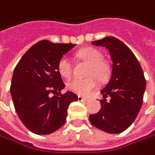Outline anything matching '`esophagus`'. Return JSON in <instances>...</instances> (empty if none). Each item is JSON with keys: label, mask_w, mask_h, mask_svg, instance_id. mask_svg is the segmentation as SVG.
Listing matches in <instances>:
<instances>
[{"label": "esophagus", "mask_w": 155, "mask_h": 155, "mask_svg": "<svg viewBox=\"0 0 155 155\" xmlns=\"http://www.w3.org/2000/svg\"><path fill=\"white\" fill-rule=\"evenodd\" d=\"M78 101H88L89 99H88V98H85V97H82V96H78Z\"/></svg>", "instance_id": "34e87169"}]
</instances>
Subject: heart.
I'll list each match as a JSON object with an SVG mask.
<instances>
[{
    "label": "heart",
    "instance_id": "obj_1",
    "mask_svg": "<svg viewBox=\"0 0 155 155\" xmlns=\"http://www.w3.org/2000/svg\"><path fill=\"white\" fill-rule=\"evenodd\" d=\"M78 57L82 60L89 63L88 75L85 78H75L68 82L67 87L75 93L86 96L92 90L97 87V80H105L110 74V66L102 60L103 55L101 51L95 48L87 47L78 52ZM58 70L59 74L64 78H70L72 74V64L70 58L63 57L59 59L58 63Z\"/></svg>",
    "mask_w": 155,
    "mask_h": 155
}]
</instances>
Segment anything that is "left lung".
<instances>
[{
    "label": "left lung",
    "instance_id": "8db88e82",
    "mask_svg": "<svg viewBox=\"0 0 155 155\" xmlns=\"http://www.w3.org/2000/svg\"><path fill=\"white\" fill-rule=\"evenodd\" d=\"M91 43L108 50L112 68L109 81L100 91L104 98H111L100 100V111L91 114L90 121L108 134H120L133 124L141 108L146 90L143 71L134 54L119 39L107 36Z\"/></svg>",
    "mask_w": 155,
    "mask_h": 155
}]
</instances>
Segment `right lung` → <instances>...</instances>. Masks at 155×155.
I'll use <instances>...</instances> for the list:
<instances>
[{
  "mask_svg": "<svg viewBox=\"0 0 155 155\" xmlns=\"http://www.w3.org/2000/svg\"><path fill=\"white\" fill-rule=\"evenodd\" d=\"M75 46L40 41L22 56L14 70L10 93L15 112L22 124L35 134H50L62 127L69 105L78 100L71 91L50 96L65 87L58 63Z\"/></svg>",
  "mask_w": 155,
  "mask_h": 155,
  "instance_id": "right-lung-1",
  "label": "right lung"
}]
</instances>
